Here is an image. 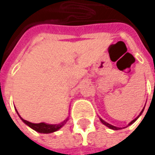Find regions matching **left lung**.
<instances>
[{
    "mask_svg": "<svg viewBox=\"0 0 155 155\" xmlns=\"http://www.w3.org/2000/svg\"><path fill=\"white\" fill-rule=\"evenodd\" d=\"M142 111H143V110H142ZM142 111H141V113H142ZM141 113H140V114H141ZM137 118H138V117H137ZM137 118L133 119V120L131 121V122H130V123L129 125H130V124H132L133 122H135V120H136ZM100 120H101V122H102V123H103L104 125H106V126H107V127H108L109 129H112V130H118V128H117V127H115V126H112V125H110V124L107 123V122H106V121H105V120H103V119H101V118H100Z\"/></svg>",
    "mask_w": 155,
    "mask_h": 155,
    "instance_id": "left-lung-1",
    "label": "left lung"
}]
</instances>
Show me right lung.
Here are the masks:
<instances>
[{"label":"right lung","mask_w":155,"mask_h":155,"mask_svg":"<svg viewBox=\"0 0 155 155\" xmlns=\"http://www.w3.org/2000/svg\"><path fill=\"white\" fill-rule=\"evenodd\" d=\"M20 117V116H19ZM21 119L24 121V122L29 126L30 128H32L33 130H35L36 131H38L40 133H50V132H54V131H56L58 130L59 129H61L65 123H66V120H64L63 122H61V124L59 125H48V124H46V123H38V124H35V123H31L29 122V121L25 120V119H23L21 117Z\"/></svg>","instance_id":"1"}]
</instances>
